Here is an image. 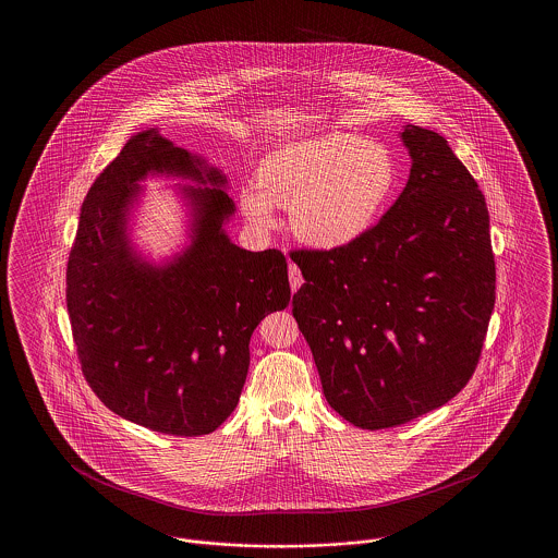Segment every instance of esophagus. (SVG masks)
<instances>
[{
  "instance_id": "34e87169",
  "label": "esophagus",
  "mask_w": 558,
  "mask_h": 558,
  "mask_svg": "<svg viewBox=\"0 0 558 558\" xmlns=\"http://www.w3.org/2000/svg\"><path fill=\"white\" fill-rule=\"evenodd\" d=\"M289 280H291L292 292L296 291L301 284H303V276H301V269L291 264L289 266Z\"/></svg>"
}]
</instances>
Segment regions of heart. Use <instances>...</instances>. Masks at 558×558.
<instances>
[{"instance_id": "b5f03b06", "label": "heart", "mask_w": 558, "mask_h": 558, "mask_svg": "<svg viewBox=\"0 0 558 558\" xmlns=\"http://www.w3.org/2000/svg\"><path fill=\"white\" fill-rule=\"evenodd\" d=\"M398 162L378 142L351 133L292 140L267 155L257 186L240 190V207L257 228L276 223L274 205L291 213V232L316 248L362 239L398 187Z\"/></svg>"}]
</instances>
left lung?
I'll return each instance as SVG.
<instances>
[{
  "mask_svg": "<svg viewBox=\"0 0 558 558\" xmlns=\"http://www.w3.org/2000/svg\"><path fill=\"white\" fill-rule=\"evenodd\" d=\"M408 184L362 239L291 259L292 316L326 401L351 425L389 428L448 403L477 368L496 303L489 213L444 135L405 125Z\"/></svg>",
  "mask_w": 558,
  "mask_h": 558,
  "instance_id": "left-lung-1",
  "label": "left lung"
}]
</instances>
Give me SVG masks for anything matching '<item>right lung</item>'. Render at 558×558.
Listing matches in <instances>:
<instances>
[{
  "label": "right lung",
  "mask_w": 558,
  "mask_h": 558,
  "mask_svg": "<svg viewBox=\"0 0 558 558\" xmlns=\"http://www.w3.org/2000/svg\"><path fill=\"white\" fill-rule=\"evenodd\" d=\"M148 172L192 177L193 244L169 267L140 263L124 236L126 213ZM226 178L140 132L96 178L81 205L66 264V307L81 371L125 421L178 437L213 433L236 408L248 343L267 314L291 301L287 257L251 253L226 236L234 213Z\"/></svg>",
  "instance_id": "obj_1"
}]
</instances>
